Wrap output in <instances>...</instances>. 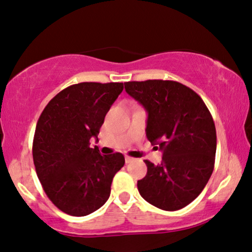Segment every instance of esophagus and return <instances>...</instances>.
<instances>
[{
	"label": "esophagus",
	"instance_id": "1",
	"mask_svg": "<svg viewBox=\"0 0 252 252\" xmlns=\"http://www.w3.org/2000/svg\"><path fill=\"white\" fill-rule=\"evenodd\" d=\"M134 159H135V158H130V156H125V161H126V163H130V162H133Z\"/></svg>",
	"mask_w": 252,
	"mask_h": 252
}]
</instances>
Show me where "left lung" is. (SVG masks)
I'll use <instances>...</instances> for the list:
<instances>
[{
  "instance_id": "obj_1",
  "label": "left lung",
  "mask_w": 252,
  "mask_h": 252,
  "mask_svg": "<svg viewBox=\"0 0 252 252\" xmlns=\"http://www.w3.org/2000/svg\"><path fill=\"white\" fill-rule=\"evenodd\" d=\"M125 90L145 107L147 139L163 152L161 164L145 159L140 194L163 211L181 210L201 193L213 172L217 130L212 114L197 93L176 81H132Z\"/></svg>"
}]
</instances>
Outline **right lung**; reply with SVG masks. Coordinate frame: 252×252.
<instances>
[{
    "instance_id": "obj_1",
    "label": "right lung",
    "mask_w": 252,
    "mask_h": 252,
    "mask_svg": "<svg viewBox=\"0 0 252 252\" xmlns=\"http://www.w3.org/2000/svg\"><path fill=\"white\" fill-rule=\"evenodd\" d=\"M124 83L82 82L47 104L35 127L32 155L45 193L73 217L97 211L110 197L114 175L125 164L122 153L100 155L90 148ZM98 140V139H97Z\"/></svg>"
}]
</instances>
